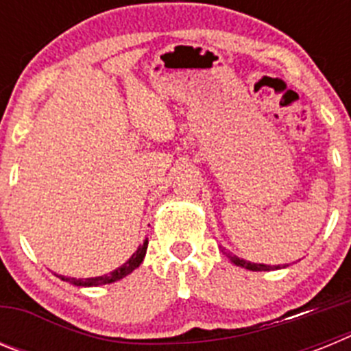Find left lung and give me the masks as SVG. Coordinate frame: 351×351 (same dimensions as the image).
Listing matches in <instances>:
<instances>
[{
	"mask_svg": "<svg viewBox=\"0 0 351 351\" xmlns=\"http://www.w3.org/2000/svg\"><path fill=\"white\" fill-rule=\"evenodd\" d=\"M228 258H230L232 263H235V265H239V267H244L247 269V271H271V269H278L280 265H265V263H255V262H247V260L244 258H239V256L235 255H228Z\"/></svg>",
	"mask_w": 351,
	"mask_h": 351,
	"instance_id": "obj_1",
	"label": "left lung"
}]
</instances>
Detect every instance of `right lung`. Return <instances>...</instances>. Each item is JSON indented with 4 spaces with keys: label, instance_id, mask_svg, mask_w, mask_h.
<instances>
[{
    "label": "right lung",
    "instance_id": "add662e5",
    "mask_svg": "<svg viewBox=\"0 0 351 351\" xmlns=\"http://www.w3.org/2000/svg\"><path fill=\"white\" fill-rule=\"evenodd\" d=\"M147 244L149 241L145 239L144 243L137 247V251H135L123 265H119V267L114 269V271L108 272V274L96 276V278H86V280H82V278H79V280H77V278H66V276H60V278L63 281L75 285V287H101V285L116 283V281L123 280V278H126L128 274H132V272L141 265L142 260H144L145 256V251H147Z\"/></svg>",
    "mask_w": 351,
    "mask_h": 351
}]
</instances>
